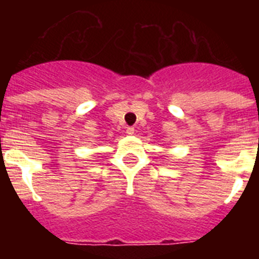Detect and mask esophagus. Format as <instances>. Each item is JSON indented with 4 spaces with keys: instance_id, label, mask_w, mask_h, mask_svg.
<instances>
[{
    "instance_id": "esophagus-1",
    "label": "esophagus",
    "mask_w": 259,
    "mask_h": 259,
    "mask_svg": "<svg viewBox=\"0 0 259 259\" xmlns=\"http://www.w3.org/2000/svg\"><path fill=\"white\" fill-rule=\"evenodd\" d=\"M127 134L130 135V136H132V135L135 134V128L134 127H128L127 128Z\"/></svg>"
}]
</instances>
